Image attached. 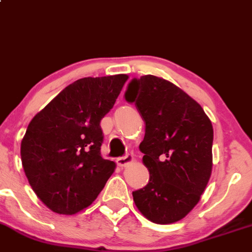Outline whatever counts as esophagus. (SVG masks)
<instances>
[{
  "mask_svg": "<svg viewBox=\"0 0 252 252\" xmlns=\"http://www.w3.org/2000/svg\"><path fill=\"white\" fill-rule=\"evenodd\" d=\"M132 162H133V156L131 154H126L125 156L117 158V164L119 166H126Z\"/></svg>",
  "mask_w": 252,
  "mask_h": 252,
  "instance_id": "obj_1",
  "label": "esophagus"
}]
</instances>
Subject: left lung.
Masks as SVG:
<instances>
[{"instance_id": "8db88e82", "label": "left lung", "mask_w": 252, "mask_h": 252, "mask_svg": "<svg viewBox=\"0 0 252 252\" xmlns=\"http://www.w3.org/2000/svg\"><path fill=\"white\" fill-rule=\"evenodd\" d=\"M145 123L139 145L149 183L132 193L150 221L165 225L183 219L199 202L213 165V127L194 98L154 75L133 78L125 93Z\"/></svg>"}]
</instances>
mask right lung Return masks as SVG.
Here are the masks:
<instances>
[{
    "mask_svg": "<svg viewBox=\"0 0 252 252\" xmlns=\"http://www.w3.org/2000/svg\"><path fill=\"white\" fill-rule=\"evenodd\" d=\"M128 76L84 77L62 90L27 127L21 160L36 196L51 211L71 216L93 203L114 172L101 157L100 123Z\"/></svg>",
    "mask_w": 252,
    "mask_h": 252,
    "instance_id": "1",
    "label": "right lung"
}]
</instances>
